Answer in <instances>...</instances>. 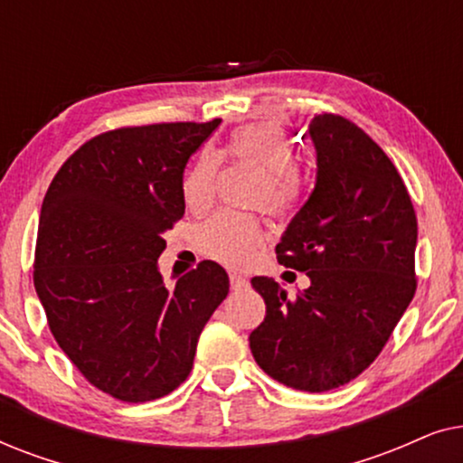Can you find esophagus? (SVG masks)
<instances>
[{
    "instance_id": "34e87169",
    "label": "esophagus",
    "mask_w": 463,
    "mask_h": 463,
    "mask_svg": "<svg viewBox=\"0 0 463 463\" xmlns=\"http://www.w3.org/2000/svg\"><path fill=\"white\" fill-rule=\"evenodd\" d=\"M230 284H232L233 290H240V288L249 287V280H246V278L240 276V274H230Z\"/></svg>"
}]
</instances>
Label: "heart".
<instances>
[{
    "instance_id": "b5f03b06",
    "label": "heart",
    "mask_w": 463,
    "mask_h": 463,
    "mask_svg": "<svg viewBox=\"0 0 463 463\" xmlns=\"http://www.w3.org/2000/svg\"><path fill=\"white\" fill-rule=\"evenodd\" d=\"M227 154L236 160H249L265 170L259 183L255 204L269 213L284 214L297 204L301 195V179L295 170L297 154L287 132L276 124H250L233 132ZM219 157L204 151L187 170L181 183V195L187 211L206 213L217 192ZM200 246L206 255L230 268H242L257 259L265 242L259 219L249 214L217 213L200 230Z\"/></svg>"
}]
</instances>
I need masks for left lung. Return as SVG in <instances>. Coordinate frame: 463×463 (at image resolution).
<instances>
[{
  "mask_svg": "<svg viewBox=\"0 0 463 463\" xmlns=\"http://www.w3.org/2000/svg\"><path fill=\"white\" fill-rule=\"evenodd\" d=\"M307 135L316 183L276 255L309 287L290 301L271 278H252L265 320L249 341L271 379L326 392L379 356L413 299L417 219L394 164L356 124L322 113Z\"/></svg>",
  "mask_w": 463,
  "mask_h": 463,
  "instance_id": "left-lung-1",
  "label": "left lung"
}]
</instances>
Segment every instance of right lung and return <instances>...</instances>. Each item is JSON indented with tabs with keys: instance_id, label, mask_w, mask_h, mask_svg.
<instances>
[{
	"instance_id": "1",
	"label": "right lung",
	"mask_w": 463,
	"mask_h": 463,
	"mask_svg": "<svg viewBox=\"0 0 463 463\" xmlns=\"http://www.w3.org/2000/svg\"><path fill=\"white\" fill-rule=\"evenodd\" d=\"M221 124L176 122L105 132L50 183L33 282L56 344L94 388L124 402L185 382L200 333L230 293L214 261L166 288L164 233L185 214L183 173Z\"/></svg>"
}]
</instances>
